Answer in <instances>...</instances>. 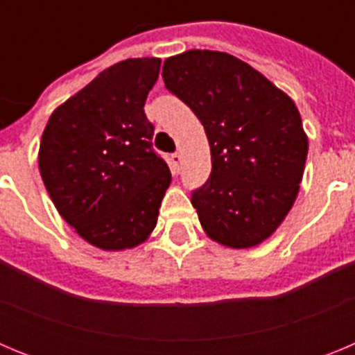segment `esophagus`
<instances>
[{"label": "esophagus", "instance_id": "1", "mask_svg": "<svg viewBox=\"0 0 355 355\" xmlns=\"http://www.w3.org/2000/svg\"><path fill=\"white\" fill-rule=\"evenodd\" d=\"M181 162H183V156H181L180 153H174V155H171V165L174 171H180Z\"/></svg>", "mask_w": 355, "mask_h": 355}]
</instances>
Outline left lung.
<instances>
[{
	"mask_svg": "<svg viewBox=\"0 0 355 355\" xmlns=\"http://www.w3.org/2000/svg\"><path fill=\"white\" fill-rule=\"evenodd\" d=\"M163 81L190 106L211 150L192 193L205 233L233 249L259 245L293 206L307 137L291 97L236 56L190 49L163 64Z\"/></svg>",
	"mask_w": 355,
	"mask_h": 355,
	"instance_id": "obj_1",
	"label": "left lung"
}]
</instances>
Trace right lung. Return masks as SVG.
Masks as SVG:
<instances>
[{
    "mask_svg": "<svg viewBox=\"0 0 355 355\" xmlns=\"http://www.w3.org/2000/svg\"><path fill=\"white\" fill-rule=\"evenodd\" d=\"M159 58H128L99 72L49 117L39 149L44 187L65 222L103 250L149 238L171 184L144 114Z\"/></svg>",
    "mask_w": 355,
    "mask_h": 355,
    "instance_id": "1",
    "label": "right lung"
}]
</instances>
